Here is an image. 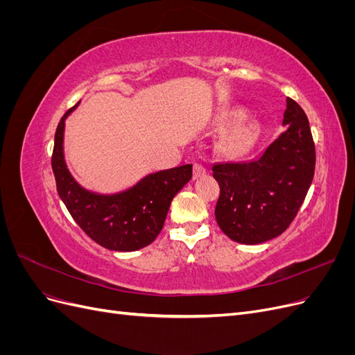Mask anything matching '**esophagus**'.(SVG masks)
Here are the masks:
<instances>
[{
  "label": "esophagus",
  "mask_w": 355,
  "mask_h": 355,
  "mask_svg": "<svg viewBox=\"0 0 355 355\" xmlns=\"http://www.w3.org/2000/svg\"><path fill=\"white\" fill-rule=\"evenodd\" d=\"M206 171H207V168L204 167L202 164H200V163H196V164H194V178H196V179L206 175Z\"/></svg>",
  "instance_id": "esophagus-1"
}]
</instances>
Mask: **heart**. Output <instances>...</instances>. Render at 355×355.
I'll use <instances>...</instances> for the list:
<instances>
[{"label":"heart","instance_id":"heart-1","mask_svg":"<svg viewBox=\"0 0 355 355\" xmlns=\"http://www.w3.org/2000/svg\"><path fill=\"white\" fill-rule=\"evenodd\" d=\"M239 118H240V114L235 112L228 116V121L232 123L235 120H239ZM253 139H254V128L252 125L239 127L235 128L227 139H225L223 149L228 154H241L252 145Z\"/></svg>","mask_w":355,"mask_h":355}]
</instances>
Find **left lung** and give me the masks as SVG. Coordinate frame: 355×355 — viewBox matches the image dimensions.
<instances>
[{
    "label": "left lung",
    "mask_w": 355,
    "mask_h": 355,
    "mask_svg": "<svg viewBox=\"0 0 355 355\" xmlns=\"http://www.w3.org/2000/svg\"><path fill=\"white\" fill-rule=\"evenodd\" d=\"M287 130L263 154L211 167L219 182L216 220L234 241L259 244L283 234L302 206L315 171V144L305 111L287 98Z\"/></svg>",
    "instance_id": "obj_1"
}]
</instances>
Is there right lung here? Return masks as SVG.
<instances>
[{"instance_id":"1","label":"right lung","mask_w":355,"mask_h":355,"mask_svg":"<svg viewBox=\"0 0 355 355\" xmlns=\"http://www.w3.org/2000/svg\"><path fill=\"white\" fill-rule=\"evenodd\" d=\"M75 103L60 118L55 135L51 168L58 194L78 227L105 249L133 252L151 244L164 227L170 204L192 178V166L157 171L128 191L99 196L85 191L71 176L63 159V128Z\"/></svg>"}]
</instances>
